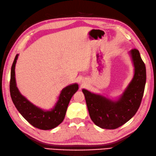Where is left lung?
<instances>
[{
	"instance_id": "1",
	"label": "left lung",
	"mask_w": 156,
	"mask_h": 156,
	"mask_svg": "<svg viewBox=\"0 0 156 156\" xmlns=\"http://www.w3.org/2000/svg\"><path fill=\"white\" fill-rule=\"evenodd\" d=\"M130 55L134 67V77L122 96L117 100L83 89L91 119L103 129H115L133 117L140 107L146 83V68L139 50L132 49Z\"/></svg>"
}]
</instances>
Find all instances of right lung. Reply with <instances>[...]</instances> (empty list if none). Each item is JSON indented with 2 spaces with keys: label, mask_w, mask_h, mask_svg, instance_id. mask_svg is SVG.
I'll return each instance as SVG.
<instances>
[{
  "label": "right lung",
  "mask_w": 156,
  "mask_h": 156,
  "mask_svg": "<svg viewBox=\"0 0 156 156\" xmlns=\"http://www.w3.org/2000/svg\"><path fill=\"white\" fill-rule=\"evenodd\" d=\"M18 55H16L11 70L10 94L14 105L23 118L34 127L44 130L57 127L64 119L70 99L79 89L78 84H71L64 87L54 108L49 111L43 110L22 95L16 86L15 67Z\"/></svg>",
  "instance_id": "add662e5"
}]
</instances>
